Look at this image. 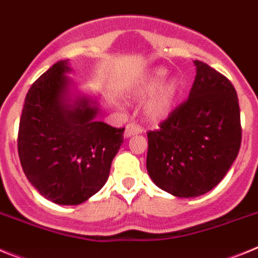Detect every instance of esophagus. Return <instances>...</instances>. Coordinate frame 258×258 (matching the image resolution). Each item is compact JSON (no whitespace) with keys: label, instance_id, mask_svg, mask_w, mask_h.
Wrapping results in <instances>:
<instances>
[{"label":"esophagus","instance_id":"34e87169","mask_svg":"<svg viewBox=\"0 0 258 258\" xmlns=\"http://www.w3.org/2000/svg\"><path fill=\"white\" fill-rule=\"evenodd\" d=\"M142 133V127L140 126L136 122H129L125 127V132H124V137L125 138H129V137L134 136V134H140Z\"/></svg>","mask_w":258,"mask_h":258}]
</instances>
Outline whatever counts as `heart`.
I'll use <instances>...</instances> for the list:
<instances>
[{
  "label": "heart",
  "instance_id": "1",
  "mask_svg": "<svg viewBox=\"0 0 258 258\" xmlns=\"http://www.w3.org/2000/svg\"><path fill=\"white\" fill-rule=\"evenodd\" d=\"M166 75H168L166 71L163 68L152 71L150 76L145 80V83L137 90V94L140 97H147L155 93L146 106V113L154 121H160L169 115L181 89L179 81L177 79L168 80L162 86L161 84L165 80ZM159 86L160 88H158Z\"/></svg>",
  "mask_w": 258,
  "mask_h": 258
}]
</instances>
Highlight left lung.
Returning <instances> with one entry per match:
<instances>
[{"mask_svg": "<svg viewBox=\"0 0 258 258\" xmlns=\"http://www.w3.org/2000/svg\"><path fill=\"white\" fill-rule=\"evenodd\" d=\"M188 99L147 132V172L178 198L211 191L226 175L241 143L240 109L230 80L200 60Z\"/></svg>", "mask_w": 258, "mask_h": 258, "instance_id": "obj_1", "label": "left lung"}]
</instances>
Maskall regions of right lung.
Segmentation results:
<instances>
[{
    "label": "right lung",
    "instance_id": "right-lung-1",
    "mask_svg": "<svg viewBox=\"0 0 258 258\" xmlns=\"http://www.w3.org/2000/svg\"><path fill=\"white\" fill-rule=\"evenodd\" d=\"M59 60L32 84L18 133L23 172L47 200L81 204L101 190L124 142L125 127L98 121L97 102L81 97L70 103L66 72Z\"/></svg>",
    "mask_w": 258,
    "mask_h": 258
}]
</instances>
